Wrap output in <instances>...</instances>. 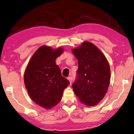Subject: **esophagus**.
Instances as JSON below:
<instances>
[{
    "instance_id": "1",
    "label": "esophagus",
    "mask_w": 134,
    "mask_h": 134,
    "mask_svg": "<svg viewBox=\"0 0 134 134\" xmlns=\"http://www.w3.org/2000/svg\"><path fill=\"white\" fill-rule=\"evenodd\" d=\"M67 80L69 81L70 83H71V81H72V77H67Z\"/></svg>"
}]
</instances>
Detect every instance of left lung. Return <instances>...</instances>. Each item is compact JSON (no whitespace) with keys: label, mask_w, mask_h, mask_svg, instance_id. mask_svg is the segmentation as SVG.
Returning a JSON list of instances; mask_svg holds the SVG:
<instances>
[{"label":"left lung","mask_w":134,"mask_h":134,"mask_svg":"<svg viewBox=\"0 0 134 134\" xmlns=\"http://www.w3.org/2000/svg\"><path fill=\"white\" fill-rule=\"evenodd\" d=\"M78 60L77 79L72 87L81 103L87 106L98 104L108 92L110 69L107 58L96 45L84 41L71 49Z\"/></svg>","instance_id":"left-lung-1"}]
</instances>
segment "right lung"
Wrapping results in <instances>:
<instances>
[{
  "instance_id": "obj_1",
  "label": "right lung",
  "mask_w": 134,
  "mask_h": 134,
  "mask_svg": "<svg viewBox=\"0 0 134 134\" xmlns=\"http://www.w3.org/2000/svg\"><path fill=\"white\" fill-rule=\"evenodd\" d=\"M64 51L63 47L53 49L42 45L33 54L25 70L24 80L32 100L45 109L54 107L62 100L70 84L62 75L56 58Z\"/></svg>"
}]
</instances>
